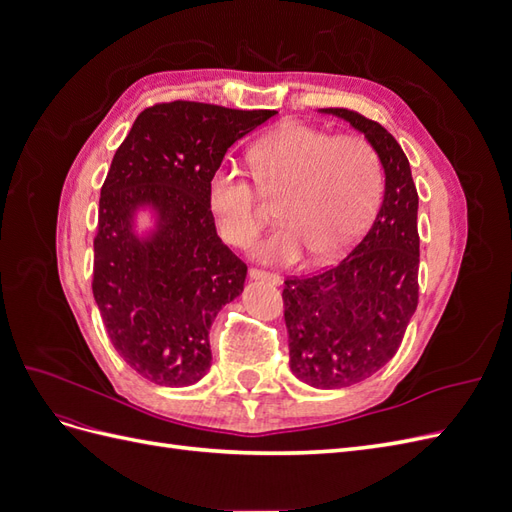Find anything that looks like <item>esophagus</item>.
Returning a JSON list of instances; mask_svg holds the SVG:
<instances>
[{
    "label": "esophagus",
    "mask_w": 512,
    "mask_h": 512,
    "mask_svg": "<svg viewBox=\"0 0 512 512\" xmlns=\"http://www.w3.org/2000/svg\"><path fill=\"white\" fill-rule=\"evenodd\" d=\"M250 277H252V280L269 282V284H273V286L282 284V277L277 275V273H271V271H265V269H256V267H252V269H250Z\"/></svg>",
    "instance_id": "34e87169"
}]
</instances>
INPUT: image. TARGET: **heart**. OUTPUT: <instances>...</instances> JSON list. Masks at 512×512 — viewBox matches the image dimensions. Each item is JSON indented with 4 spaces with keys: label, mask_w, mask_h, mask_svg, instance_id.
<instances>
[{
    "label": "heart",
    "mask_w": 512,
    "mask_h": 512,
    "mask_svg": "<svg viewBox=\"0 0 512 512\" xmlns=\"http://www.w3.org/2000/svg\"><path fill=\"white\" fill-rule=\"evenodd\" d=\"M252 177L222 164L207 183V205L226 243L250 245L265 224L262 196L282 198L277 226L254 254L265 262L331 260L374 220L384 190L378 151L363 136H335L307 123H286L252 147ZM257 187L253 188V183Z\"/></svg>",
    "instance_id": "b5f03b06"
}]
</instances>
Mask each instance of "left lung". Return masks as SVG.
<instances>
[{
	"label": "left lung",
	"instance_id": "left-lung-1",
	"mask_svg": "<svg viewBox=\"0 0 512 512\" xmlns=\"http://www.w3.org/2000/svg\"><path fill=\"white\" fill-rule=\"evenodd\" d=\"M344 117L374 145L384 166V200L374 224L337 265L284 280L290 369L316 389H342L389 363L418 305V194L393 134L350 108Z\"/></svg>",
	"mask_w": 512,
	"mask_h": 512
}]
</instances>
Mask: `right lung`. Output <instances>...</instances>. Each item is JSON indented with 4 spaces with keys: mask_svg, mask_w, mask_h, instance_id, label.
I'll list each match as a JSON object with an SVG mask.
<instances>
[{
    "mask_svg": "<svg viewBox=\"0 0 512 512\" xmlns=\"http://www.w3.org/2000/svg\"><path fill=\"white\" fill-rule=\"evenodd\" d=\"M275 111L175 100L136 117L100 190L94 299L111 344L136 374L188 386L211 365L209 329L239 297L247 265L215 230L207 183L239 138ZM159 209V230L138 240L131 213Z\"/></svg>",
    "mask_w": 512,
    "mask_h": 512,
    "instance_id": "add662e5",
    "label": "right lung"
}]
</instances>
